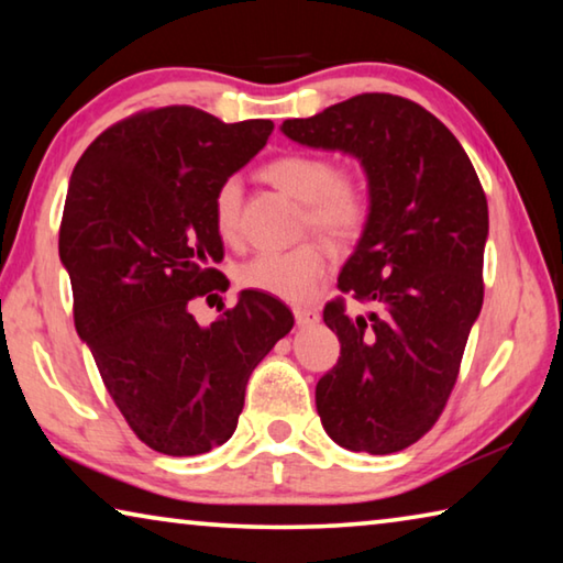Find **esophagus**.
Returning a JSON list of instances; mask_svg holds the SVG:
<instances>
[{
	"mask_svg": "<svg viewBox=\"0 0 563 563\" xmlns=\"http://www.w3.org/2000/svg\"><path fill=\"white\" fill-rule=\"evenodd\" d=\"M292 316H295V322H298L300 328L318 325V322H320V312L316 308H295Z\"/></svg>",
	"mask_w": 563,
	"mask_h": 563,
	"instance_id": "1",
	"label": "esophagus"
}]
</instances>
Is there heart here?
<instances>
[{"mask_svg": "<svg viewBox=\"0 0 563 563\" xmlns=\"http://www.w3.org/2000/svg\"><path fill=\"white\" fill-rule=\"evenodd\" d=\"M265 178L305 203V225L330 241H350L369 218V196L357 178L342 176L328 156L285 154L265 166ZM243 188L235 176L221 180L213 196V223L225 241L241 231ZM330 258L318 243H300L290 251L255 253L238 268V285L273 295L278 300L302 302L325 280Z\"/></svg>", "mask_w": 563, "mask_h": 563, "instance_id": "heart-1", "label": "heart"}]
</instances>
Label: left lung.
<instances>
[{
	"instance_id": "8db88e82",
	"label": "left lung",
	"mask_w": 563,
	"mask_h": 563,
	"mask_svg": "<svg viewBox=\"0 0 563 563\" xmlns=\"http://www.w3.org/2000/svg\"><path fill=\"white\" fill-rule=\"evenodd\" d=\"M283 133L345 151L367 174L369 218L338 288L373 310L352 318L342 298L325 305L340 357L316 405L345 450L399 452L440 419L479 318L487 196L454 133L395 93H360L283 121Z\"/></svg>"
}]
</instances>
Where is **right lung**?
I'll list each match as a JSON object with an SVG mask.
<instances>
[{"mask_svg": "<svg viewBox=\"0 0 563 563\" xmlns=\"http://www.w3.org/2000/svg\"><path fill=\"white\" fill-rule=\"evenodd\" d=\"M271 133L268 119L146 109L99 133L74 166L59 228L74 325L133 434L161 454L231 440L251 373L295 322L255 290L208 328L188 310L223 288L211 268L223 258L216 188Z\"/></svg>", "mask_w": 563, "mask_h": 563, "instance_id": "obj_1", "label": "right lung"}]
</instances>
